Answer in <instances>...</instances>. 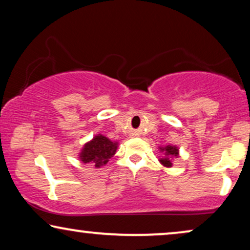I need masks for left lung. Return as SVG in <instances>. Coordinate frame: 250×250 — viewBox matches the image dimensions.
I'll use <instances>...</instances> for the list:
<instances>
[{
    "label": "left lung",
    "mask_w": 250,
    "mask_h": 250,
    "mask_svg": "<svg viewBox=\"0 0 250 250\" xmlns=\"http://www.w3.org/2000/svg\"><path fill=\"white\" fill-rule=\"evenodd\" d=\"M160 151L165 152V157L164 158H160L159 162L163 164L165 167H172V157H175L177 158L179 157V149L176 146H167L165 148H159Z\"/></svg>",
    "instance_id": "8db88e82"
}]
</instances>
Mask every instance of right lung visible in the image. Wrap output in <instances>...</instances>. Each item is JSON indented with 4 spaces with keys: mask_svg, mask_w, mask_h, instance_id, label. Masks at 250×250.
Returning a JSON list of instances; mask_svg holds the SVG:
<instances>
[{
    "mask_svg": "<svg viewBox=\"0 0 250 250\" xmlns=\"http://www.w3.org/2000/svg\"><path fill=\"white\" fill-rule=\"evenodd\" d=\"M117 146V142H112L105 136L98 134L83 146L80 159L84 164L91 163L95 168H100L115 155Z\"/></svg>",
    "mask_w": 250,
    "mask_h": 250,
    "instance_id": "right-lung-1",
    "label": "right lung"
}]
</instances>
